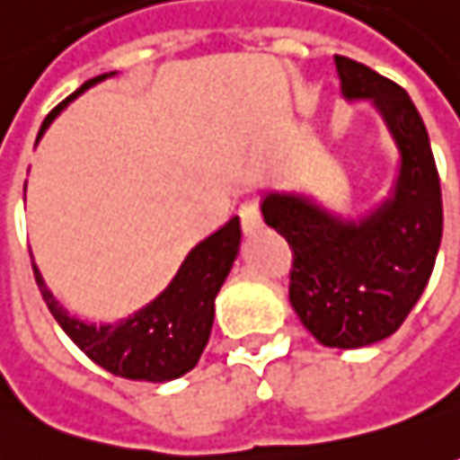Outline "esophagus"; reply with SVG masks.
Masks as SVG:
<instances>
[{
	"mask_svg": "<svg viewBox=\"0 0 460 460\" xmlns=\"http://www.w3.org/2000/svg\"><path fill=\"white\" fill-rule=\"evenodd\" d=\"M239 217H242L243 234H254L256 229H261V214H259V204L256 201H246L239 208Z\"/></svg>",
	"mask_w": 460,
	"mask_h": 460,
	"instance_id": "1",
	"label": "esophagus"
}]
</instances>
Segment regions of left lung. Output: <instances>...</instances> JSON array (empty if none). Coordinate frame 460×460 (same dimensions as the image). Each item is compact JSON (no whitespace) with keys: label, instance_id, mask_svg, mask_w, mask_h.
Segmentation results:
<instances>
[{"label":"left lung","instance_id":"1","mask_svg":"<svg viewBox=\"0 0 460 460\" xmlns=\"http://www.w3.org/2000/svg\"><path fill=\"white\" fill-rule=\"evenodd\" d=\"M335 67L342 98L367 100L395 140L393 189L360 218L295 190L267 193L261 214L295 254L296 317L324 348L355 349L393 335L420 299L438 256L443 204L428 130L408 93L355 59L335 55Z\"/></svg>","mask_w":460,"mask_h":460}]
</instances>
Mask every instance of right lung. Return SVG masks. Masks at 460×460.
<instances>
[{"label": "right lung", "mask_w": 460, "mask_h": 460, "mask_svg": "<svg viewBox=\"0 0 460 460\" xmlns=\"http://www.w3.org/2000/svg\"><path fill=\"white\" fill-rule=\"evenodd\" d=\"M112 75L115 73L98 75L87 80L85 85L77 87L70 98L62 100L45 118L37 140L45 136L49 123L77 95H83L85 90ZM239 243H242V226H239V217H234L190 249L183 264L178 267L176 277L153 302L128 314L125 320L102 322V324L73 317L47 289L34 261L32 270L52 317L90 360L118 377L168 383L193 370L201 358L214 324V302L234 267Z\"/></svg>", "instance_id": "1"}]
</instances>
